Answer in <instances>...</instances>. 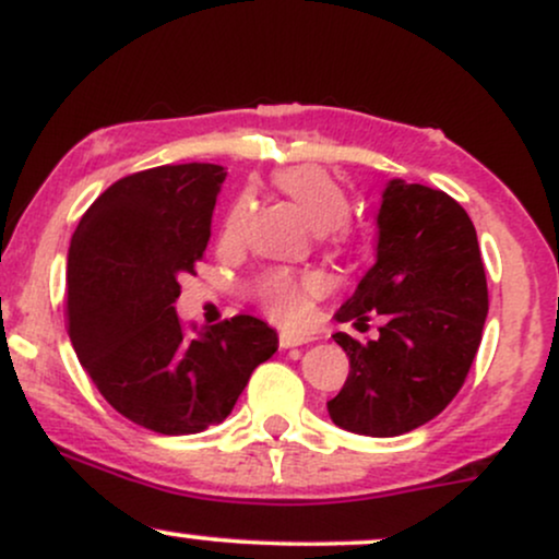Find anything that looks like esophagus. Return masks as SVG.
<instances>
[{
  "instance_id": "1",
  "label": "esophagus",
  "mask_w": 559,
  "mask_h": 559,
  "mask_svg": "<svg viewBox=\"0 0 559 559\" xmlns=\"http://www.w3.org/2000/svg\"><path fill=\"white\" fill-rule=\"evenodd\" d=\"M307 342H312V338L310 336H301V333H294V331H281V336H278L281 349H292V346H301V344H307Z\"/></svg>"
}]
</instances>
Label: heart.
<instances>
[{"label":"heart","mask_w":559,"mask_h":559,"mask_svg":"<svg viewBox=\"0 0 559 559\" xmlns=\"http://www.w3.org/2000/svg\"><path fill=\"white\" fill-rule=\"evenodd\" d=\"M273 186L297 204V210L312 228L325 230L333 239H346L349 228H346L344 217L349 213V197L329 170L320 168V165H292V168L273 173ZM249 213H252V199H236L226 215V226H223L226 239H239ZM316 292V278L288 271H271L258 281L262 310L284 325H297L307 318L310 299Z\"/></svg>","instance_id":"heart-1"}]
</instances>
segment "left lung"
<instances>
[{"label": "left lung", "mask_w": 559, "mask_h": 559, "mask_svg": "<svg viewBox=\"0 0 559 559\" xmlns=\"http://www.w3.org/2000/svg\"><path fill=\"white\" fill-rule=\"evenodd\" d=\"M489 312L484 262L473 221L444 191L402 178L386 183L378 210L376 265L336 312L365 329L383 316L378 338L362 344L333 333L349 376L329 402L338 428L400 436L433 420L463 389Z\"/></svg>", "instance_id": "left-lung-1"}]
</instances>
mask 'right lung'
<instances>
[{
  "label": "right lung",
  "instance_id": "right-lung-1",
  "mask_svg": "<svg viewBox=\"0 0 559 559\" xmlns=\"http://www.w3.org/2000/svg\"><path fill=\"white\" fill-rule=\"evenodd\" d=\"M226 170L159 165L94 199L68 249V333L99 394L155 433L223 423L278 336L252 316L186 333L176 299L210 241Z\"/></svg>",
  "mask_w": 559,
  "mask_h": 559
}]
</instances>
